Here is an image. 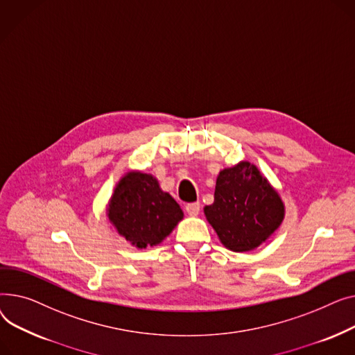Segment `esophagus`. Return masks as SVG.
<instances>
[{"instance_id": "esophagus-1", "label": "esophagus", "mask_w": 355, "mask_h": 355, "mask_svg": "<svg viewBox=\"0 0 355 355\" xmlns=\"http://www.w3.org/2000/svg\"><path fill=\"white\" fill-rule=\"evenodd\" d=\"M186 214L189 216H198L199 211H200V203L199 202H193V203H187L186 205Z\"/></svg>"}]
</instances>
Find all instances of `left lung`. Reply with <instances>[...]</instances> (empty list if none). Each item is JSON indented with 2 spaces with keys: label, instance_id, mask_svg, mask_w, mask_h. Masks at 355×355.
<instances>
[{
  "label": "left lung",
  "instance_id": "8db88e82",
  "mask_svg": "<svg viewBox=\"0 0 355 355\" xmlns=\"http://www.w3.org/2000/svg\"><path fill=\"white\" fill-rule=\"evenodd\" d=\"M215 200L203 207L220 243L249 252L274 235L285 218V203L258 166L241 160L219 172Z\"/></svg>",
  "mask_w": 355,
  "mask_h": 355
}]
</instances>
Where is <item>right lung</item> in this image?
I'll return each mask as SVG.
<instances>
[{
  "label": "right lung",
  "mask_w": 355,
  "mask_h": 355,
  "mask_svg": "<svg viewBox=\"0 0 355 355\" xmlns=\"http://www.w3.org/2000/svg\"><path fill=\"white\" fill-rule=\"evenodd\" d=\"M106 216L121 238L137 249H146L172 234L183 219V211L162 191L153 175L129 171L116 183L106 205Z\"/></svg>",
  "instance_id": "1"
}]
</instances>
